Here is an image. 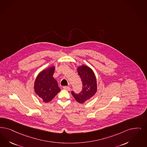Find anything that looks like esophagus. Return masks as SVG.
<instances>
[{
	"label": "esophagus",
	"instance_id": "34e87169",
	"mask_svg": "<svg viewBox=\"0 0 147 147\" xmlns=\"http://www.w3.org/2000/svg\"><path fill=\"white\" fill-rule=\"evenodd\" d=\"M63 88L65 89V90H67V91H70L71 89L70 87H69V86H63Z\"/></svg>",
	"mask_w": 147,
	"mask_h": 147
}]
</instances>
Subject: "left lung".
I'll list each match as a JSON object with an SVG mask.
<instances>
[{"label": "left lung", "instance_id": "8db88e82", "mask_svg": "<svg viewBox=\"0 0 147 147\" xmlns=\"http://www.w3.org/2000/svg\"><path fill=\"white\" fill-rule=\"evenodd\" d=\"M77 71L82 79V91L79 94L71 92L76 101L82 104L91 99L97 91V79L94 71L88 65H82L77 67Z\"/></svg>", "mask_w": 147, "mask_h": 147}]
</instances>
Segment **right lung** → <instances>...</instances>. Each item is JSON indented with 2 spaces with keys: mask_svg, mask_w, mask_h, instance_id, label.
<instances>
[{
  "mask_svg": "<svg viewBox=\"0 0 147 147\" xmlns=\"http://www.w3.org/2000/svg\"><path fill=\"white\" fill-rule=\"evenodd\" d=\"M55 66H50L41 71L36 77L34 89L45 103L50 102L61 91L57 80L53 77Z\"/></svg>",
  "mask_w": 147,
  "mask_h": 147,
  "instance_id": "1",
  "label": "right lung"
}]
</instances>
